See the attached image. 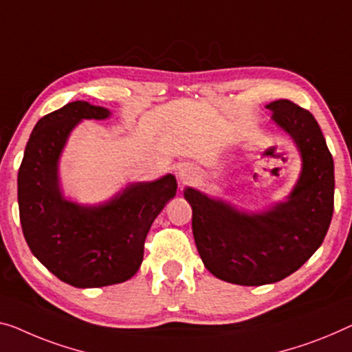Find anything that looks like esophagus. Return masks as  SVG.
<instances>
[{"label": "esophagus", "mask_w": 352, "mask_h": 352, "mask_svg": "<svg viewBox=\"0 0 352 352\" xmlns=\"http://www.w3.org/2000/svg\"><path fill=\"white\" fill-rule=\"evenodd\" d=\"M196 177H197V174L192 169H182L180 170V178L185 185H188V183H192L194 180H196Z\"/></svg>", "instance_id": "1"}]
</instances>
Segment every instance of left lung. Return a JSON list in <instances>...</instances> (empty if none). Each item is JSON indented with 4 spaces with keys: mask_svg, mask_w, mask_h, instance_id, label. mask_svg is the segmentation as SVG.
<instances>
[{
    "mask_svg": "<svg viewBox=\"0 0 352 352\" xmlns=\"http://www.w3.org/2000/svg\"><path fill=\"white\" fill-rule=\"evenodd\" d=\"M267 109L302 153V175L289 201L246 214L192 188L185 190L204 264L219 280L242 286L276 283L300 269L324 242L333 214V160L318 122L289 99Z\"/></svg>",
    "mask_w": 352,
    "mask_h": 352,
    "instance_id": "1",
    "label": "left lung"
}]
</instances>
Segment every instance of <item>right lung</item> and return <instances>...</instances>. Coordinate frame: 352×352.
Returning <instances> with one entry per match:
<instances>
[{"instance_id": "1", "label": "right lung", "mask_w": 352, "mask_h": 352, "mask_svg": "<svg viewBox=\"0 0 352 352\" xmlns=\"http://www.w3.org/2000/svg\"><path fill=\"white\" fill-rule=\"evenodd\" d=\"M109 113L74 101L44 115L30 135L19 169V212L26 243L52 274L76 287L129 280L142 264L151 224L177 191L175 177L169 174L134 183L99 207L63 199L56 162L67 134L82 118L102 120Z\"/></svg>"}]
</instances>
